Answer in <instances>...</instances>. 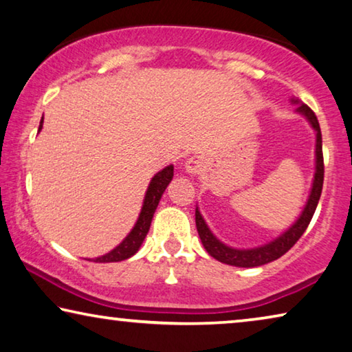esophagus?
I'll use <instances>...</instances> for the list:
<instances>
[{"instance_id":"1","label":"esophagus","mask_w":352,"mask_h":352,"mask_svg":"<svg viewBox=\"0 0 352 352\" xmlns=\"http://www.w3.org/2000/svg\"><path fill=\"white\" fill-rule=\"evenodd\" d=\"M202 169H204V161L200 156H191V158H188V161L185 163V170L189 175H196Z\"/></svg>"}]
</instances>
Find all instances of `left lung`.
Returning <instances> with one entry per match:
<instances>
[{
	"mask_svg": "<svg viewBox=\"0 0 352 352\" xmlns=\"http://www.w3.org/2000/svg\"><path fill=\"white\" fill-rule=\"evenodd\" d=\"M289 103L298 104L296 113L299 116H302L315 131V174H314V180H311V186H310L309 197H307V202L304 205L302 211H300V214L298 216V219L294 221L287 230H283L280 235L276 236L274 239H271V241L261 244V246L248 248V249L232 248L228 246V244L222 243L221 239L211 232V228L205 222L202 213H200L199 206L196 205V227H197L200 241H202L206 252H208L217 261H221V263L238 266V267H256V266L271 263V261L277 260L278 256H282L294 246V243L302 236L305 228L310 224L311 217H314V213L318 206V200L321 197L322 180H324L321 130H320V124H318L315 113L309 108V106L304 104L296 97L289 98Z\"/></svg>",
	"mask_w": 352,
	"mask_h": 352,
	"instance_id": "8db88e82",
	"label": "left lung"
}]
</instances>
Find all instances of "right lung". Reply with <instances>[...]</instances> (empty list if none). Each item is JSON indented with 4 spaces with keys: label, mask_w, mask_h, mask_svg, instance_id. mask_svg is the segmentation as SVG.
I'll return each mask as SVG.
<instances>
[{
    "label": "right lung",
    "mask_w": 352,
    "mask_h": 352,
    "mask_svg": "<svg viewBox=\"0 0 352 352\" xmlns=\"http://www.w3.org/2000/svg\"><path fill=\"white\" fill-rule=\"evenodd\" d=\"M42 126H43V117L41 120V125H38V133H41ZM172 178H174V164L166 166L164 169L156 172L148 183L146 196H144V202L141 206V213H139L135 226H133L130 233H128V235L122 239V241L117 244L113 250H109L108 254L96 256V258H86V260L96 261V263H113V261H122L135 255L139 250V248L142 246L144 239L147 236L156 206H158L167 185L172 182Z\"/></svg>",
    "instance_id": "add662e5"
}]
</instances>
